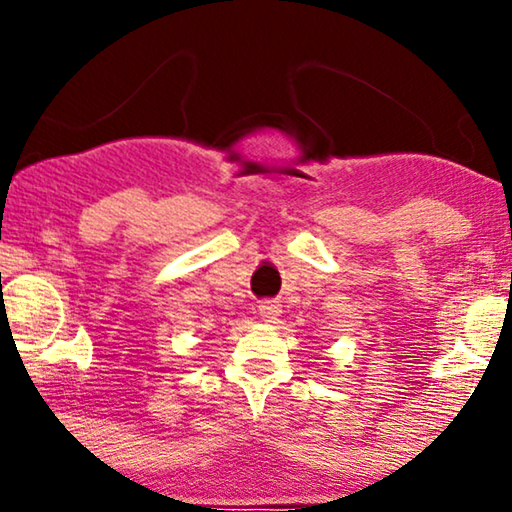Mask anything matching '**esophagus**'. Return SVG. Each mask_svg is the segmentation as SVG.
<instances>
[{
  "mask_svg": "<svg viewBox=\"0 0 512 512\" xmlns=\"http://www.w3.org/2000/svg\"><path fill=\"white\" fill-rule=\"evenodd\" d=\"M258 312H261V317H263V319H267V321H274L276 317L281 315V306H279V301H274V299H265V301L258 303Z\"/></svg>",
  "mask_w": 512,
  "mask_h": 512,
  "instance_id": "34e87169",
  "label": "esophagus"
}]
</instances>
